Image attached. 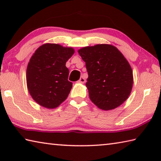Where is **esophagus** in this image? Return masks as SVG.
Wrapping results in <instances>:
<instances>
[{
	"mask_svg": "<svg viewBox=\"0 0 161 161\" xmlns=\"http://www.w3.org/2000/svg\"><path fill=\"white\" fill-rule=\"evenodd\" d=\"M85 79H84L83 77H80V80H79V82L80 83H84L85 82Z\"/></svg>",
	"mask_w": 161,
	"mask_h": 161,
	"instance_id": "34e87169",
	"label": "esophagus"
}]
</instances>
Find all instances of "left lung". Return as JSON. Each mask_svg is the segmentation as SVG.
Returning a JSON list of instances; mask_svg holds the SVG:
<instances>
[{"mask_svg":"<svg viewBox=\"0 0 161 161\" xmlns=\"http://www.w3.org/2000/svg\"><path fill=\"white\" fill-rule=\"evenodd\" d=\"M85 62L86 86L92 102L101 109L111 110L122 104L131 92V67L118 49L101 44L78 51Z\"/></svg>","mask_w":161,"mask_h":161,"instance_id":"8db88e82","label":"left lung"}]
</instances>
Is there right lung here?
<instances>
[{
	"instance_id": "obj_1",
	"label": "right lung",
	"mask_w": 161,
	"mask_h": 161,
	"mask_svg": "<svg viewBox=\"0 0 161 161\" xmlns=\"http://www.w3.org/2000/svg\"><path fill=\"white\" fill-rule=\"evenodd\" d=\"M75 50L58 44H45L35 51L27 68L26 80L35 102L48 108L58 107L67 99L72 82L65 66Z\"/></svg>"
}]
</instances>
